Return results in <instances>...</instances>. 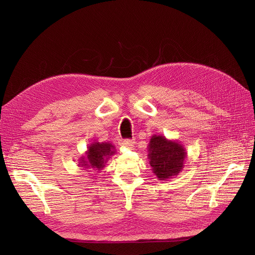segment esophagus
Masks as SVG:
<instances>
[{
    "instance_id": "34e87169",
    "label": "esophagus",
    "mask_w": 255,
    "mask_h": 255,
    "mask_svg": "<svg viewBox=\"0 0 255 255\" xmlns=\"http://www.w3.org/2000/svg\"><path fill=\"white\" fill-rule=\"evenodd\" d=\"M121 145H126V146H132L134 144V140L133 139H121L119 142Z\"/></svg>"
}]
</instances>
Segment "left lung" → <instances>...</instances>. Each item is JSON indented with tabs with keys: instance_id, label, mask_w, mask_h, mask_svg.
I'll return each instance as SVG.
<instances>
[{
	"instance_id": "left-lung-1",
	"label": "left lung",
	"mask_w": 255,
	"mask_h": 255,
	"mask_svg": "<svg viewBox=\"0 0 255 255\" xmlns=\"http://www.w3.org/2000/svg\"><path fill=\"white\" fill-rule=\"evenodd\" d=\"M149 151L150 165L157 179H169L182 170L186 153L181 144L154 135L150 140Z\"/></svg>"
}]
</instances>
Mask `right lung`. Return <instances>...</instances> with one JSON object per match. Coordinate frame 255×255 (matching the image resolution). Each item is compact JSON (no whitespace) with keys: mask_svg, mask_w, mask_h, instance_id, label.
<instances>
[{"mask_svg":"<svg viewBox=\"0 0 255 255\" xmlns=\"http://www.w3.org/2000/svg\"><path fill=\"white\" fill-rule=\"evenodd\" d=\"M114 146L111 143H100L95 142L94 144L89 145L87 154V159L82 158L81 164L82 166H87L86 168H98L101 169L104 167L105 159L107 156L112 155L114 153L113 151Z\"/></svg>","mask_w":255,"mask_h":255,"instance_id":"right-lung-1","label":"right lung"}]
</instances>
